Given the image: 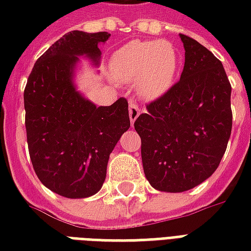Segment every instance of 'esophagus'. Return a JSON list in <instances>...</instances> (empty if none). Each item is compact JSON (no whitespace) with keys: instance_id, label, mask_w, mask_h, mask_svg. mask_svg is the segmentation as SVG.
<instances>
[{"instance_id":"esophagus-1","label":"esophagus","mask_w":251,"mask_h":251,"mask_svg":"<svg viewBox=\"0 0 251 251\" xmlns=\"http://www.w3.org/2000/svg\"><path fill=\"white\" fill-rule=\"evenodd\" d=\"M140 113H141V109L138 107V104L134 103V102H130V103H129V118H130L131 124L136 122Z\"/></svg>"}]
</instances>
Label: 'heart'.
I'll return each instance as SVG.
<instances>
[{"mask_svg":"<svg viewBox=\"0 0 251 251\" xmlns=\"http://www.w3.org/2000/svg\"><path fill=\"white\" fill-rule=\"evenodd\" d=\"M179 68V53L167 40H133L113 53L111 75L121 82L136 83L138 94L156 99L172 87Z\"/></svg>","mask_w":251,"mask_h":251,"instance_id":"1","label":"heart"}]
</instances>
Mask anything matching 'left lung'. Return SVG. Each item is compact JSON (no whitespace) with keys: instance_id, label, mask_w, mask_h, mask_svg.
Returning a JSON list of instances; mask_svg holds the SVG:
<instances>
[{"instance_id":"1","label":"left lung","mask_w":251,"mask_h":251,"mask_svg":"<svg viewBox=\"0 0 251 251\" xmlns=\"http://www.w3.org/2000/svg\"><path fill=\"white\" fill-rule=\"evenodd\" d=\"M180 80L134 122L144 172L153 188L184 192L218 168L231 134V86L214 53L188 36Z\"/></svg>"}]
</instances>
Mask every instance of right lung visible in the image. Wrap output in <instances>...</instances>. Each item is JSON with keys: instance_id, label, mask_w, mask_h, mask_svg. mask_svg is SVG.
Instances as JSON below:
<instances>
[{"instance_id": "right-lung-1", "label": "right lung", "mask_w": 251, "mask_h": 251, "mask_svg": "<svg viewBox=\"0 0 251 251\" xmlns=\"http://www.w3.org/2000/svg\"><path fill=\"white\" fill-rule=\"evenodd\" d=\"M110 33L72 30L35 63L24 91L25 127L37 177L52 192L83 199L102 188L110 153L130 127L127 100L97 106L77 91L80 57L98 67Z\"/></svg>"}]
</instances>
